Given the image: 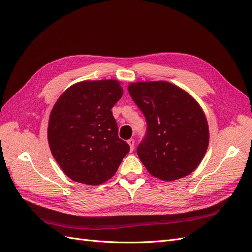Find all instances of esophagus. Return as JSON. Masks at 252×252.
Segmentation results:
<instances>
[{
	"label": "esophagus",
	"mask_w": 252,
	"mask_h": 252,
	"mask_svg": "<svg viewBox=\"0 0 252 252\" xmlns=\"http://www.w3.org/2000/svg\"><path fill=\"white\" fill-rule=\"evenodd\" d=\"M127 143L129 144V146H130V149H131V151L134 149V140L133 139H130V140H128L127 141Z\"/></svg>",
	"instance_id": "34e87169"
}]
</instances>
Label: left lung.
Returning a JSON list of instances; mask_svg holds the SVG:
<instances>
[{
  "label": "left lung",
  "instance_id": "8db88e82",
  "mask_svg": "<svg viewBox=\"0 0 252 252\" xmlns=\"http://www.w3.org/2000/svg\"><path fill=\"white\" fill-rule=\"evenodd\" d=\"M128 91L147 122L136 152L147 171L163 181L196 169L209 143L207 119L184 89L166 81L130 83Z\"/></svg>",
  "mask_w": 252,
  "mask_h": 252
}]
</instances>
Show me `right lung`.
I'll return each mask as SVG.
<instances>
[{
    "mask_svg": "<svg viewBox=\"0 0 252 252\" xmlns=\"http://www.w3.org/2000/svg\"><path fill=\"white\" fill-rule=\"evenodd\" d=\"M123 94L117 80L73 84L58 98L48 122V144L68 178L100 185L118 170L130 147L118 136L111 108Z\"/></svg>",
    "mask_w": 252,
    "mask_h": 252,
    "instance_id": "right-lung-1",
    "label": "right lung"
}]
</instances>
